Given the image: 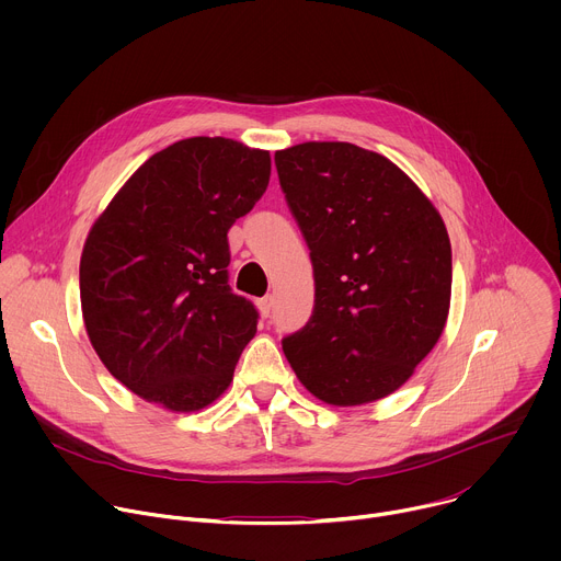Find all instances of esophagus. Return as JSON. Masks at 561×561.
Returning a JSON list of instances; mask_svg holds the SVG:
<instances>
[{
  "label": "esophagus",
  "mask_w": 561,
  "mask_h": 561,
  "mask_svg": "<svg viewBox=\"0 0 561 561\" xmlns=\"http://www.w3.org/2000/svg\"><path fill=\"white\" fill-rule=\"evenodd\" d=\"M273 306H275V297L273 295H266L260 299V310L264 317H268L273 312Z\"/></svg>",
  "instance_id": "obj_1"
}]
</instances>
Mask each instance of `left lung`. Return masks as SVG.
Wrapping results in <instances>:
<instances>
[{"instance_id":"left-lung-1","label":"left lung","mask_w":561,"mask_h":561,"mask_svg":"<svg viewBox=\"0 0 561 561\" xmlns=\"http://www.w3.org/2000/svg\"><path fill=\"white\" fill-rule=\"evenodd\" d=\"M275 167L314 275L312 314L282 340L284 355L322 402H375L442 337L453 284L446 226L404 171L355 144H297L275 152Z\"/></svg>"}]
</instances>
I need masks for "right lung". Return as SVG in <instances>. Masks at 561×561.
<instances>
[{
	"label": "right lung",
	"mask_w": 561,
	"mask_h": 561,
	"mask_svg": "<svg viewBox=\"0 0 561 561\" xmlns=\"http://www.w3.org/2000/svg\"><path fill=\"white\" fill-rule=\"evenodd\" d=\"M268 180V150L188 137L146 159L93 224L79 262L87 333L146 402L193 413L228 388L260 319L228 286V228Z\"/></svg>",
	"instance_id": "obj_1"
}]
</instances>
